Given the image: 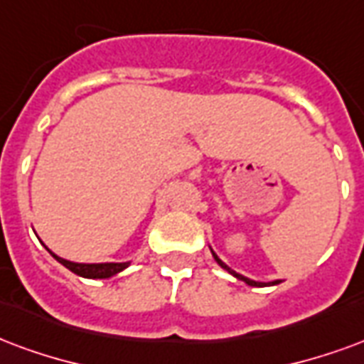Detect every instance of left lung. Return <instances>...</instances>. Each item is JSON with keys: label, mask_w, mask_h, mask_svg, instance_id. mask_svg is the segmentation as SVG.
I'll list each match as a JSON object with an SVG mask.
<instances>
[{"label": "left lung", "mask_w": 364, "mask_h": 364, "mask_svg": "<svg viewBox=\"0 0 364 364\" xmlns=\"http://www.w3.org/2000/svg\"><path fill=\"white\" fill-rule=\"evenodd\" d=\"M212 255H214V258H216V262H218V264L222 266V268H225V270H228V272H231V274H233V276H235V278H237V279H243L245 284H249V285H262V284H258V282H252V279H249V278H245V276H241V274H237V272L230 270V268H228V266L223 264L222 260H220V258H218V257H216V252H212ZM276 284H279V279H278V282H272V285H276Z\"/></svg>", "instance_id": "obj_1"}]
</instances>
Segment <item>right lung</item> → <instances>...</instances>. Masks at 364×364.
I'll list each match as a JSON object with an SVG mask.
<instances>
[{
    "mask_svg": "<svg viewBox=\"0 0 364 364\" xmlns=\"http://www.w3.org/2000/svg\"><path fill=\"white\" fill-rule=\"evenodd\" d=\"M52 257L61 262V264L69 268L71 272H75L77 276H82V278H92V279H104L112 278L117 272L125 270L129 266V262H123V264H117V262H107V264H77V262H71V260H65V258L55 257L52 252Z\"/></svg>",
    "mask_w": 364,
    "mask_h": 364,
    "instance_id": "add662e5",
    "label": "right lung"
}]
</instances>
